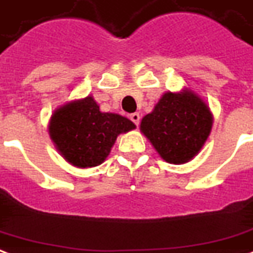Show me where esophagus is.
<instances>
[{
	"label": "esophagus",
	"mask_w": 253,
	"mask_h": 253,
	"mask_svg": "<svg viewBox=\"0 0 253 253\" xmlns=\"http://www.w3.org/2000/svg\"><path fill=\"white\" fill-rule=\"evenodd\" d=\"M130 119H131L134 125L138 126V125H139V121H141V115H139L138 112H132L131 115H130Z\"/></svg>",
	"instance_id": "esophagus-1"
}]
</instances>
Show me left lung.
Listing matches in <instances>:
<instances>
[{"label": "left lung", "mask_w": 253, "mask_h": 253, "mask_svg": "<svg viewBox=\"0 0 253 253\" xmlns=\"http://www.w3.org/2000/svg\"><path fill=\"white\" fill-rule=\"evenodd\" d=\"M211 128V111L192 91L166 92L141 123L142 132L169 164H185L197 155Z\"/></svg>", "instance_id": "1"}]
</instances>
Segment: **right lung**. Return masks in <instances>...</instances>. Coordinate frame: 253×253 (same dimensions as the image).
Returning <instances> with one entry per match:
<instances>
[{"label":"right lung","instance_id":"1","mask_svg":"<svg viewBox=\"0 0 253 253\" xmlns=\"http://www.w3.org/2000/svg\"><path fill=\"white\" fill-rule=\"evenodd\" d=\"M135 128L127 118L100 112L91 96L68 103L52 115L49 134L57 150L78 168L98 166L107 158L117 136Z\"/></svg>","mask_w":253,"mask_h":253}]
</instances>
